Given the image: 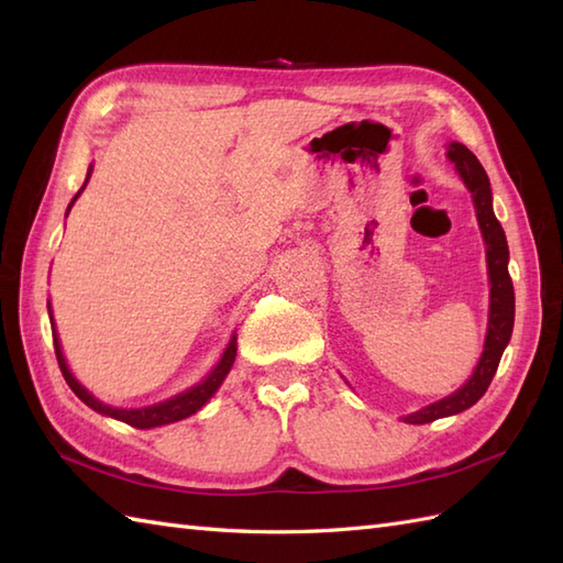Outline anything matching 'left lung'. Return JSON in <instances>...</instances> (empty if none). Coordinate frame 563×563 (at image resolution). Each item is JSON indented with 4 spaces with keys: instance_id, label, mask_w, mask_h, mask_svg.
<instances>
[{
    "instance_id": "obj_1",
    "label": "left lung",
    "mask_w": 563,
    "mask_h": 563,
    "mask_svg": "<svg viewBox=\"0 0 563 563\" xmlns=\"http://www.w3.org/2000/svg\"><path fill=\"white\" fill-rule=\"evenodd\" d=\"M448 159L454 164V169L462 176L464 186L472 190V200L476 208V220H479L484 242H486V263H488V283H492V305H488V331L484 341V353L479 365L464 385L452 391L450 397L440 399L426 409L404 416L406 423H430L435 418L454 416L464 409H470L484 397V391L492 385V379L498 369L500 355L512 333V321H516V292H512V280L508 273V242L506 232L496 220L492 208V184L479 159L466 150L460 142H450Z\"/></svg>"
}]
</instances>
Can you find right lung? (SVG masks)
I'll return each mask as SVG.
<instances>
[{
    "instance_id": "add662e5",
    "label": "right lung",
    "mask_w": 563,
    "mask_h": 563,
    "mask_svg": "<svg viewBox=\"0 0 563 563\" xmlns=\"http://www.w3.org/2000/svg\"><path fill=\"white\" fill-rule=\"evenodd\" d=\"M89 174H91V166H89ZM89 174H87V181H89ZM87 186V184H84ZM84 186L79 188V194L84 190ZM79 194L71 198L69 208L75 206V200L79 198ZM67 208V212H69ZM47 312H51V302H47ZM53 341H55V355H57V363H59V369H63V377L67 379L69 389L77 394V397L89 406V409L99 411L103 416H111V418H118V421H123L128 426L133 428H157V426H166V423H174V421H184V418L194 416L198 409H202L210 401V397L214 391L220 389V385L224 382L227 373H230L232 365H234V357H236V336L230 339V345H227L220 363L214 365L210 369V375L198 382L196 387H190L181 394H176V397L166 399V401H159V404H152V406H142V409H113V406L99 401L97 397L89 389H84L79 382L75 379V375L69 373V367L65 363V355H63V349H59V339L55 333V324H53Z\"/></svg>"
}]
</instances>
